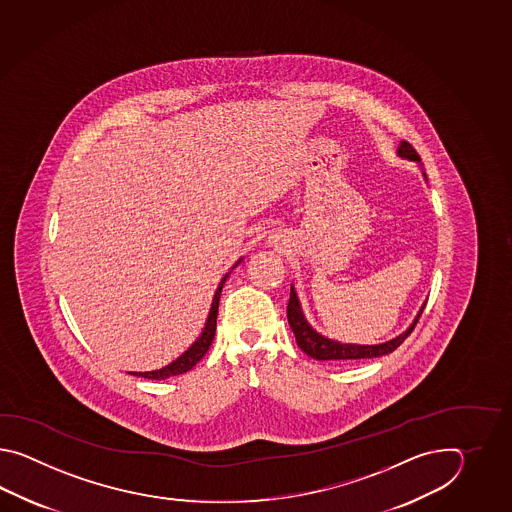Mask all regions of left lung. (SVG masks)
<instances>
[{
  "label": "left lung",
  "instance_id": "left-lung-1",
  "mask_svg": "<svg viewBox=\"0 0 512 512\" xmlns=\"http://www.w3.org/2000/svg\"><path fill=\"white\" fill-rule=\"evenodd\" d=\"M397 153L404 157V159H410V161H421L419 153L415 152L414 146L410 142L403 141ZM425 304L421 307V311L415 316L414 324L408 327L404 333H401L399 337L392 338L388 342H382V344H375V346H359V344H342L337 340H331V338L322 337L320 333H316L313 327L309 326V322L305 320L304 313H302V307L298 302V296L294 293V287L291 285V296H289V304H287V320H289V326L293 329L294 337H296V344L300 346V349L307 353L309 357H313L316 360H337V362H348V360H359V359H375V357H382V355H388L395 349L399 348L404 342V338H408V335L414 331L415 324L419 322V318L423 315V309Z\"/></svg>",
  "mask_w": 512,
  "mask_h": 512
}]
</instances>
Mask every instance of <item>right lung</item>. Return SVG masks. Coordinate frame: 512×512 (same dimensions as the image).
Listing matches in <instances>:
<instances>
[{"label":"right lung","instance_id":"1","mask_svg":"<svg viewBox=\"0 0 512 512\" xmlns=\"http://www.w3.org/2000/svg\"><path fill=\"white\" fill-rule=\"evenodd\" d=\"M240 261H236V265L232 267V269H236L238 265H240ZM230 274V272H229ZM229 274H225L223 276V280L219 282L218 291L214 294V300H212V307H210V313H208L207 324L203 327V333H201V337L197 338L196 342L190 346V348L186 349L185 353L179 357V359L174 360L172 364H168V366H164L161 370L155 371H144V373H131V375H137V377H144V379H153V381H164V379H168V377H174V375H181V373H186L188 370H192L194 366H196L199 360L205 357V353H207L208 348H210V344H212V340H214V335H216V320H218V309H219V296H221V289H223V283L227 282V278H229Z\"/></svg>","mask_w":512,"mask_h":512}]
</instances>
